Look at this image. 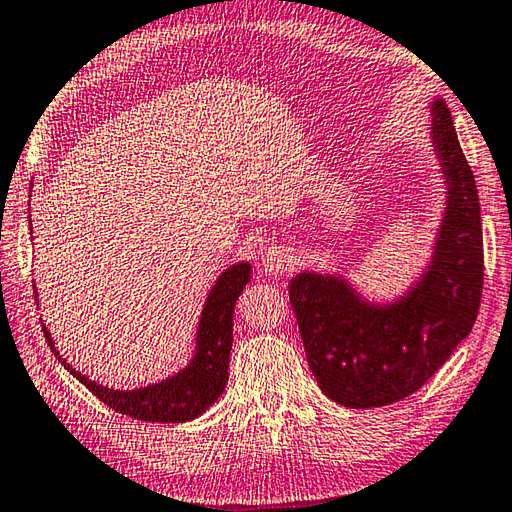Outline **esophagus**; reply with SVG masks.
Masks as SVG:
<instances>
[{"instance_id": "esophagus-1", "label": "esophagus", "mask_w": 512, "mask_h": 512, "mask_svg": "<svg viewBox=\"0 0 512 512\" xmlns=\"http://www.w3.org/2000/svg\"><path fill=\"white\" fill-rule=\"evenodd\" d=\"M295 262H297V257L293 253V248L282 246V244L271 246L262 255V271L275 280V277H282L284 273L293 271Z\"/></svg>"}]
</instances>
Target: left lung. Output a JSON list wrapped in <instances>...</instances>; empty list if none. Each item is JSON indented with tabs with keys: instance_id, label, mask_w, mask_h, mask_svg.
Instances as JSON below:
<instances>
[{
	"instance_id": "left-lung-1",
	"label": "left lung",
	"mask_w": 512,
	"mask_h": 512,
	"mask_svg": "<svg viewBox=\"0 0 512 512\" xmlns=\"http://www.w3.org/2000/svg\"><path fill=\"white\" fill-rule=\"evenodd\" d=\"M430 143L445 201L427 264L389 300L367 297L342 273H297L288 295L306 360L324 394L367 410L401 401L468 338L483 288L477 183L445 100L434 96Z\"/></svg>"
}]
</instances>
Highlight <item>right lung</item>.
<instances>
[{
  "label": "right lung",
  "instance_id": "1",
  "mask_svg": "<svg viewBox=\"0 0 512 512\" xmlns=\"http://www.w3.org/2000/svg\"><path fill=\"white\" fill-rule=\"evenodd\" d=\"M250 275H253V268H250L248 262H235L217 277V282L212 284L206 302H203L197 333H194V351L190 356V362L179 371H174V374L159 380V383H150L136 389H114L100 385L96 380H91L89 376L73 369L69 362L60 356L49 329H46V324L42 322L44 338L49 342L53 356L58 358L60 365H64V369L73 374V378L80 380L91 394L98 396L102 403L111 407V410L132 416L136 421L150 423L194 421V418L210 410L226 389L228 360L232 349V315H235V304L241 291H244V286L250 282ZM33 291L37 302L35 282Z\"/></svg>",
  "mask_w": 512,
  "mask_h": 512
}]
</instances>
